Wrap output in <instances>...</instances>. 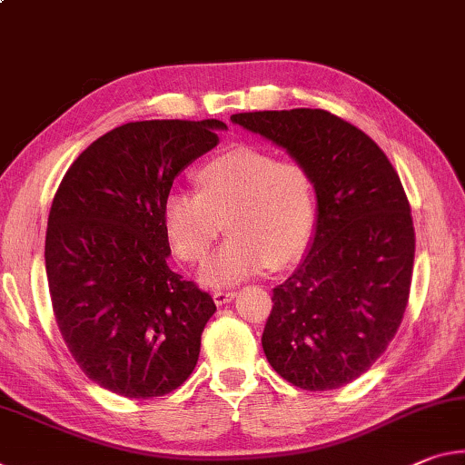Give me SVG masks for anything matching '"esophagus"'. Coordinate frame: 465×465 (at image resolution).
<instances>
[{"label": "esophagus", "instance_id": "obj_1", "mask_svg": "<svg viewBox=\"0 0 465 465\" xmlns=\"http://www.w3.org/2000/svg\"><path fill=\"white\" fill-rule=\"evenodd\" d=\"M235 298V292L233 290H217L213 293V300H215L217 306H223L227 302H232Z\"/></svg>", "mask_w": 465, "mask_h": 465}]
</instances>
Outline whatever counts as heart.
Returning <instances> with one entry per match:
<instances>
[{
    "label": "heart",
    "mask_w": 465,
    "mask_h": 465,
    "mask_svg": "<svg viewBox=\"0 0 465 465\" xmlns=\"http://www.w3.org/2000/svg\"><path fill=\"white\" fill-rule=\"evenodd\" d=\"M196 194L173 193L163 204V230L173 254L196 264L219 235L230 240L201 269V282L227 287L285 269L311 244L316 194L311 173L296 161H277L254 146H238L204 161Z\"/></svg>",
    "instance_id": "obj_1"
}]
</instances>
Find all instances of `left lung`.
Wrapping results in <instances>:
<instances>
[{
	"label": "left lung",
	"instance_id": "8db88e82",
	"mask_svg": "<svg viewBox=\"0 0 465 465\" xmlns=\"http://www.w3.org/2000/svg\"><path fill=\"white\" fill-rule=\"evenodd\" d=\"M232 122L290 153L316 193L311 250L272 290L264 356L306 391L348 385L387 350L408 306L416 235L400 175L371 136L325 109Z\"/></svg>",
	"mask_w": 465,
	"mask_h": 465
}]
</instances>
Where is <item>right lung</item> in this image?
Listing matches in <instances>:
<instances>
[{"label": "right lung", "mask_w": 465, "mask_h": 465, "mask_svg": "<svg viewBox=\"0 0 465 465\" xmlns=\"http://www.w3.org/2000/svg\"><path fill=\"white\" fill-rule=\"evenodd\" d=\"M219 120L130 122L65 172L45 269L57 327L88 379L130 400L178 389L217 306L167 264L163 204L182 169L215 149Z\"/></svg>", "instance_id": "add662e5"}]
</instances>
